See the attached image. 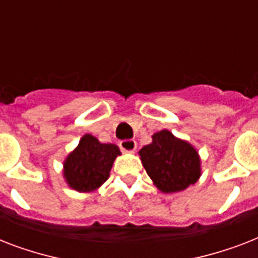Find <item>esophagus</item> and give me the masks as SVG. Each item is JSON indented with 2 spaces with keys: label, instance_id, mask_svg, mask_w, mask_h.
<instances>
[{
  "label": "esophagus",
  "instance_id": "obj_1",
  "mask_svg": "<svg viewBox=\"0 0 258 258\" xmlns=\"http://www.w3.org/2000/svg\"><path fill=\"white\" fill-rule=\"evenodd\" d=\"M120 149L123 151H127V153H134L137 150V142L133 141V139H125V141L120 142Z\"/></svg>",
  "mask_w": 258,
  "mask_h": 258
}]
</instances>
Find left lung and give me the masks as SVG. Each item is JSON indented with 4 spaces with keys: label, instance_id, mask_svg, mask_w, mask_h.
Here are the masks:
<instances>
[{
    "label": "left lung",
    "instance_id": "8db88e82",
    "mask_svg": "<svg viewBox=\"0 0 258 258\" xmlns=\"http://www.w3.org/2000/svg\"><path fill=\"white\" fill-rule=\"evenodd\" d=\"M142 163L153 183L162 192L182 191L201 176L200 154L188 142L169 130L153 135V142L139 151Z\"/></svg>",
    "mask_w": 258,
    "mask_h": 258
}]
</instances>
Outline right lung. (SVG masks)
I'll use <instances>...</instances> for the list:
<instances>
[{
  "mask_svg": "<svg viewBox=\"0 0 258 258\" xmlns=\"http://www.w3.org/2000/svg\"><path fill=\"white\" fill-rule=\"evenodd\" d=\"M117 155H120V150L116 145L101 143L93 135L86 134L62 163V176L76 191H95L108 179Z\"/></svg>",
  "mask_w": 258,
  "mask_h": 258,
  "instance_id": "right-lung-1",
  "label": "right lung"
}]
</instances>
